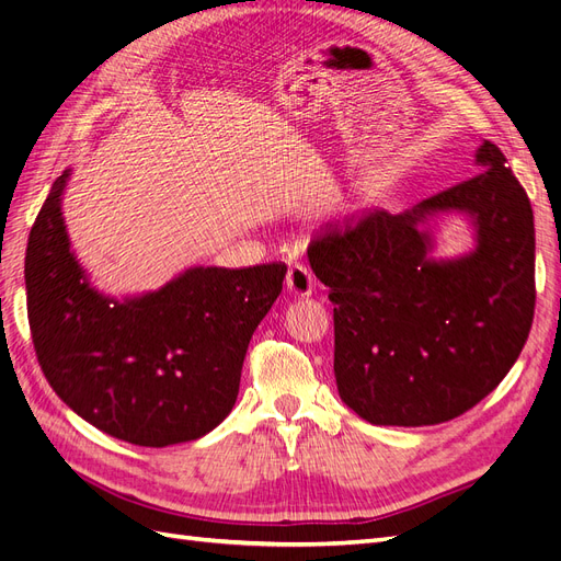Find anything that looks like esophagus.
<instances>
[{
	"label": "esophagus",
	"mask_w": 561,
	"mask_h": 561,
	"mask_svg": "<svg viewBox=\"0 0 561 561\" xmlns=\"http://www.w3.org/2000/svg\"><path fill=\"white\" fill-rule=\"evenodd\" d=\"M285 285H287V290H290L295 297H309L313 293L316 280H313L311 271L307 266L293 264L290 268H287Z\"/></svg>",
	"instance_id": "1"
}]
</instances>
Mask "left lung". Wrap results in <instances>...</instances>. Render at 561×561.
Here are the masks:
<instances>
[{
	"instance_id": "left-lung-1",
	"label": "left lung",
	"mask_w": 561,
	"mask_h": 561,
	"mask_svg": "<svg viewBox=\"0 0 561 561\" xmlns=\"http://www.w3.org/2000/svg\"><path fill=\"white\" fill-rule=\"evenodd\" d=\"M480 173L414 208L375 210L309 248L334 304L339 396L375 426L461 416L511 371L531 330L534 210L503 151L484 140ZM463 214L476 245L433 259L434 219Z\"/></svg>"
}]
</instances>
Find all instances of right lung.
Here are the masks:
<instances>
[{"instance_id":"1","label":"right lung","mask_w":561,"mask_h":561,"mask_svg":"<svg viewBox=\"0 0 561 561\" xmlns=\"http://www.w3.org/2000/svg\"><path fill=\"white\" fill-rule=\"evenodd\" d=\"M50 186L30 231L25 290L32 342L56 396L91 426L140 447L192 443L227 419L245 351L283 290L285 264L190 266L142 295L112 297L72 250Z\"/></svg>"}]
</instances>
